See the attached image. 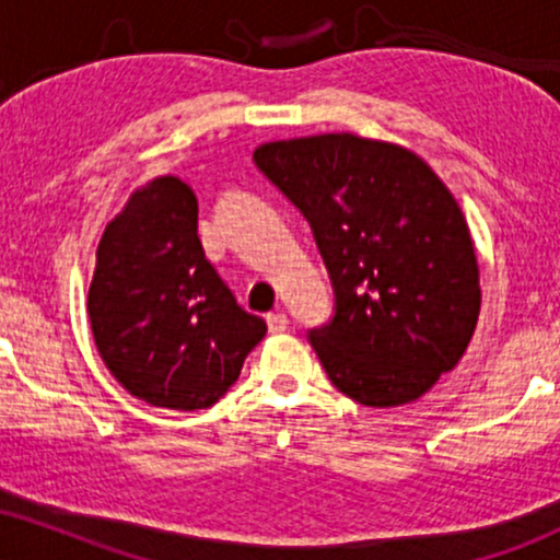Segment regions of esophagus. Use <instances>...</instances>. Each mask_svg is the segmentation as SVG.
I'll return each instance as SVG.
<instances>
[{
    "instance_id": "34e87169",
    "label": "esophagus",
    "mask_w": 560,
    "mask_h": 560,
    "mask_svg": "<svg viewBox=\"0 0 560 560\" xmlns=\"http://www.w3.org/2000/svg\"><path fill=\"white\" fill-rule=\"evenodd\" d=\"M267 327H269V332H272V335L285 332V329H288V314H282V312L267 314Z\"/></svg>"
}]
</instances>
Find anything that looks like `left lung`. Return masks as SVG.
I'll use <instances>...</instances> for the list:
<instances>
[{
	"label": "left lung",
	"mask_w": 560,
	"mask_h": 560,
	"mask_svg": "<svg viewBox=\"0 0 560 560\" xmlns=\"http://www.w3.org/2000/svg\"><path fill=\"white\" fill-rule=\"evenodd\" d=\"M254 163L308 220L332 280L335 316L308 332L329 382L365 407L416 402L480 314L457 199L412 150L350 132L265 142Z\"/></svg>",
	"instance_id": "left-lung-1"
}]
</instances>
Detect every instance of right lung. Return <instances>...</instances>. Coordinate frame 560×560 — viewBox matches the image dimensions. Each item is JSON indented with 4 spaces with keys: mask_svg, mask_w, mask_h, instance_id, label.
I'll list each match as a JSON object with an SVG mask.
<instances>
[{
    "mask_svg": "<svg viewBox=\"0 0 560 560\" xmlns=\"http://www.w3.org/2000/svg\"><path fill=\"white\" fill-rule=\"evenodd\" d=\"M88 316L116 382L168 410L215 405L267 332L207 261L197 197L176 176L140 186L106 225Z\"/></svg>",
    "mask_w": 560,
    "mask_h": 560,
    "instance_id": "right-lung-1",
    "label": "right lung"
}]
</instances>
